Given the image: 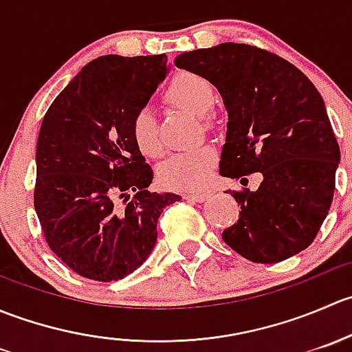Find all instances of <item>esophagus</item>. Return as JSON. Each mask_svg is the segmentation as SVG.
<instances>
[{
  "label": "esophagus",
  "instance_id": "34e87169",
  "mask_svg": "<svg viewBox=\"0 0 352 352\" xmlns=\"http://www.w3.org/2000/svg\"><path fill=\"white\" fill-rule=\"evenodd\" d=\"M211 194L209 192H187L184 194V199H187V201H192V202H202L206 201Z\"/></svg>",
  "mask_w": 352,
  "mask_h": 352
}]
</instances>
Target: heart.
<instances>
[{"label": "heart", "mask_w": 352, "mask_h": 352, "mask_svg": "<svg viewBox=\"0 0 352 352\" xmlns=\"http://www.w3.org/2000/svg\"><path fill=\"white\" fill-rule=\"evenodd\" d=\"M170 105L182 109L194 116H204V126L211 129L212 119L206 113L212 109L216 91L204 76L190 71H182L170 81L165 91ZM131 138L138 150L148 158L162 153L158 127L150 109H140L131 119ZM216 165V153L209 146H199L196 150L180 151L166 158L160 166V180L165 186L179 190H199L211 182L212 168Z\"/></svg>", "instance_id": "1"}]
</instances>
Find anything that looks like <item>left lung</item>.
I'll use <instances>...</instances> for the list:
<instances>
[{"label":"left lung","mask_w":352,"mask_h":352,"mask_svg":"<svg viewBox=\"0 0 352 352\" xmlns=\"http://www.w3.org/2000/svg\"><path fill=\"white\" fill-rule=\"evenodd\" d=\"M175 66L214 85L228 110L219 173L242 184L250 173L264 177L254 192L230 190L240 214L225 243L257 264L305 250L332 204L340 160L315 85L274 52L235 42L182 52Z\"/></svg>","instance_id":"1"}]
</instances>
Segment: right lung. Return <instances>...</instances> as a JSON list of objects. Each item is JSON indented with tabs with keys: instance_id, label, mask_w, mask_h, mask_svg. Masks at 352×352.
<instances>
[{
	"instance_id": "obj_1",
	"label": "right lung",
	"mask_w": 352,
	"mask_h": 352,
	"mask_svg": "<svg viewBox=\"0 0 352 352\" xmlns=\"http://www.w3.org/2000/svg\"><path fill=\"white\" fill-rule=\"evenodd\" d=\"M166 56L109 54L56 97L38 131L34 206L49 248L81 278L110 283L148 258L177 194L150 192L153 172L131 119L166 74Z\"/></svg>"
}]
</instances>
